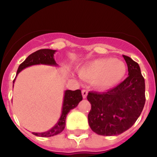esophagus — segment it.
<instances>
[{"label":"esophagus","instance_id":"obj_1","mask_svg":"<svg viewBox=\"0 0 157 157\" xmlns=\"http://www.w3.org/2000/svg\"><path fill=\"white\" fill-rule=\"evenodd\" d=\"M82 96H83V99H86V96H87V90H82Z\"/></svg>","mask_w":157,"mask_h":157}]
</instances>
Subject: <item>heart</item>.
<instances>
[{
	"label": "heart",
	"instance_id": "obj_1",
	"mask_svg": "<svg viewBox=\"0 0 157 157\" xmlns=\"http://www.w3.org/2000/svg\"><path fill=\"white\" fill-rule=\"evenodd\" d=\"M125 64L112 58H100L83 64L78 73L81 78L93 80L95 86L109 89L118 84L126 74Z\"/></svg>",
	"mask_w": 157,
	"mask_h": 157
}]
</instances>
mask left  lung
I'll use <instances>...</instances> for the list:
<instances>
[{"instance_id":"8db88e82","label":"left lung","mask_w":157,"mask_h":157,"mask_svg":"<svg viewBox=\"0 0 157 157\" xmlns=\"http://www.w3.org/2000/svg\"><path fill=\"white\" fill-rule=\"evenodd\" d=\"M128 77L108 92H90L88 122L93 132L102 136L121 134L132 127L145 104V82L139 64L123 55Z\"/></svg>"}]
</instances>
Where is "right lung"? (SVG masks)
<instances>
[{
    "label": "right lung",
    "instance_id": "1",
    "mask_svg": "<svg viewBox=\"0 0 157 157\" xmlns=\"http://www.w3.org/2000/svg\"><path fill=\"white\" fill-rule=\"evenodd\" d=\"M56 52V50H52V49H40V50L36 51L34 53L29 55L26 59L19 66L17 72V74L26 67L33 65H37V64L58 67V64H57L54 58V55ZM14 81L15 80H13V83ZM82 99H83V96H82L80 90H77L74 91L69 90H65L64 94V99H63L61 114L58 122L48 131L40 133L33 132V134L38 137H52V136L60 134L65 128L66 118H67L68 112L71 109L76 108Z\"/></svg>",
    "mask_w": 157,
    "mask_h": 157
}]
</instances>
